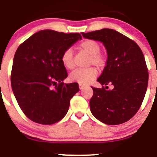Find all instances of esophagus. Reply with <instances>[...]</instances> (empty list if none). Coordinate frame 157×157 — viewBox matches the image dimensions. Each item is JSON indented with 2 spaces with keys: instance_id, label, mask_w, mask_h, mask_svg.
<instances>
[{
  "instance_id": "obj_1",
  "label": "esophagus",
  "mask_w": 157,
  "mask_h": 157,
  "mask_svg": "<svg viewBox=\"0 0 157 157\" xmlns=\"http://www.w3.org/2000/svg\"><path fill=\"white\" fill-rule=\"evenodd\" d=\"M84 87V85H83V84L81 83H79V88H80V90H83Z\"/></svg>"
}]
</instances>
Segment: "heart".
Listing matches in <instances>:
<instances>
[{"label": "heart", "mask_w": 157, "mask_h": 157, "mask_svg": "<svg viewBox=\"0 0 157 157\" xmlns=\"http://www.w3.org/2000/svg\"><path fill=\"white\" fill-rule=\"evenodd\" d=\"M80 48L86 52L90 55V64L94 65L97 67H104L105 65V58L102 54L100 53L101 46L97 41L94 40H85L82 41L79 45ZM62 64L65 68L71 70L74 67V50L69 47L62 52L61 57ZM97 70L95 67H89L86 69H77L70 74V80L73 82L86 84L89 83L96 77Z\"/></svg>", "instance_id": "obj_1"}]
</instances>
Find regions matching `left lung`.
<instances>
[{
	"instance_id": "1",
	"label": "left lung",
	"mask_w": 157,
	"mask_h": 157,
	"mask_svg": "<svg viewBox=\"0 0 157 157\" xmlns=\"http://www.w3.org/2000/svg\"><path fill=\"white\" fill-rule=\"evenodd\" d=\"M83 37L103 43L108 53L106 66L97 81L102 88H92L90 101L92 115L108 125H119L134 117L144 100L148 71L138 44L118 31L103 29L81 33ZM114 88L107 90L104 85Z\"/></svg>"
}]
</instances>
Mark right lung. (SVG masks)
<instances>
[{"label":"right lung","mask_w":157,"mask_h":157,"mask_svg":"<svg viewBox=\"0 0 157 157\" xmlns=\"http://www.w3.org/2000/svg\"><path fill=\"white\" fill-rule=\"evenodd\" d=\"M81 39L78 33L42 30L18 47L11 86L23 113L33 122L51 125L67 113L79 86L77 83H63L67 73L61 57L66 49Z\"/></svg>","instance_id":"1"}]
</instances>
